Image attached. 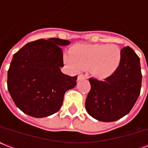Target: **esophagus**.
Returning <instances> with one entry per match:
<instances>
[{
	"label": "esophagus",
	"mask_w": 148,
	"mask_h": 148,
	"mask_svg": "<svg viewBox=\"0 0 148 148\" xmlns=\"http://www.w3.org/2000/svg\"><path fill=\"white\" fill-rule=\"evenodd\" d=\"M85 78V77H84V75H79L78 76V77H77V81H81V80H84V79Z\"/></svg>",
	"instance_id": "1"
}]
</instances>
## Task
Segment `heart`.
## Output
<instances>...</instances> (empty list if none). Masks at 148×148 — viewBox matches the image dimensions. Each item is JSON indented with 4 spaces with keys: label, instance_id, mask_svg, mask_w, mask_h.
Returning <instances> with one entry per match:
<instances>
[{
    "label": "heart",
    "instance_id": "heart-1",
    "mask_svg": "<svg viewBox=\"0 0 148 148\" xmlns=\"http://www.w3.org/2000/svg\"><path fill=\"white\" fill-rule=\"evenodd\" d=\"M64 59L74 71L89 68L92 75L105 78L117 71L122 53L116 45H76L70 51V55H64Z\"/></svg>",
    "mask_w": 148,
    "mask_h": 148
}]
</instances>
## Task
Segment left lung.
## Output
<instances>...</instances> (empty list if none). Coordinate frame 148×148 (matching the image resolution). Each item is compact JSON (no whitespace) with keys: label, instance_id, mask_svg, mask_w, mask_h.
Wrapping results in <instances>:
<instances>
[{"label":"left lung","instance_id":"obj_1","mask_svg":"<svg viewBox=\"0 0 148 148\" xmlns=\"http://www.w3.org/2000/svg\"><path fill=\"white\" fill-rule=\"evenodd\" d=\"M121 53V63L114 74L103 81L89 79L90 90L85 108L100 121L121 119L131 111L140 95L142 80L140 58L128 46L122 48Z\"/></svg>","mask_w":148,"mask_h":148}]
</instances>
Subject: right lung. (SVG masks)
<instances>
[{
	"label": "right lung",
	"instance_id": "add662e5",
	"mask_svg": "<svg viewBox=\"0 0 148 148\" xmlns=\"http://www.w3.org/2000/svg\"><path fill=\"white\" fill-rule=\"evenodd\" d=\"M70 41L48 38L27 43L13 56L8 72V89L15 105L34 117H45L60 110L67 90L77 77L63 74L61 46Z\"/></svg>",
	"mask_w": 148,
	"mask_h": 148
}]
</instances>
